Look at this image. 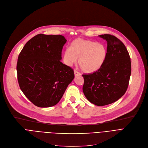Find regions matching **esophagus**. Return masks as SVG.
Instances as JSON below:
<instances>
[{
    "mask_svg": "<svg viewBox=\"0 0 148 148\" xmlns=\"http://www.w3.org/2000/svg\"><path fill=\"white\" fill-rule=\"evenodd\" d=\"M74 75H75V76H77V75H81V74H80L79 72H78V71H76V70H74Z\"/></svg>",
    "mask_w": 148,
    "mask_h": 148,
    "instance_id": "1",
    "label": "esophagus"
}]
</instances>
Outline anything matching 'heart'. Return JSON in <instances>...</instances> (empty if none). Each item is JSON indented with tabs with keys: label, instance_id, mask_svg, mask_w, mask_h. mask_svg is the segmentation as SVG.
<instances>
[{
	"label": "heart",
	"instance_id": "1",
	"mask_svg": "<svg viewBox=\"0 0 148 148\" xmlns=\"http://www.w3.org/2000/svg\"><path fill=\"white\" fill-rule=\"evenodd\" d=\"M106 56L107 48L103 44L77 38L64 51L63 60L66 65L71 66L78 58L82 70L86 73H92L102 66Z\"/></svg>",
	"mask_w": 148,
	"mask_h": 148
}]
</instances>
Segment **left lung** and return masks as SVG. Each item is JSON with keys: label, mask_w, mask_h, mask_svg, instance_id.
Masks as SVG:
<instances>
[{"label": "left lung", "mask_w": 148, "mask_h": 148, "mask_svg": "<svg viewBox=\"0 0 148 148\" xmlns=\"http://www.w3.org/2000/svg\"><path fill=\"white\" fill-rule=\"evenodd\" d=\"M99 36L107 42L106 59L99 70L83 75V91L88 101L104 106L119 100L125 93L131 75V61L119 38L109 34Z\"/></svg>", "instance_id": "obj_1"}]
</instances>
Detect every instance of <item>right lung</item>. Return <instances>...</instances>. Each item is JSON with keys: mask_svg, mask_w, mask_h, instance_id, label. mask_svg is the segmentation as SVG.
Segmentation results:
<instances>
[{"mask_svg": "<svg viewBox=\"0 0 148 148\" xmlns=\"http://www.w3.org/2000/svg\"><path fill=\"white\" fill-rule=\"evenodd\" d=\"M66 42L61 35L39 34L27 42L18 56L19 87L38 107L56 105L74 79L73 69L61 61Z\"/></svg>", "mask_w": 148, "mask_h": 148, "instance_id": "right-lung-1", "label": "right lung"}]
</instances>
